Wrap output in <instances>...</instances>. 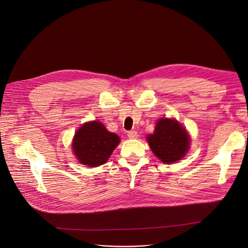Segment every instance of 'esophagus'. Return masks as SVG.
<instances>
[{
    "instance_id": "1",
    "label": "esophagus",
    "mask_w": 248,
    "mask_h": 248,
    "mask_svg": "<svg viewBox=\"0 0 248 248\" xmlns=\"http://www.w3.org/2000/svg\"><path fill=\"white\" fill-rule=\"evenodd\" d=\"M127 136H128L130 139H135V138H137L138 134H137V131L131 130V131H128V132H127Z\"/></svg>"
}]
</instances>
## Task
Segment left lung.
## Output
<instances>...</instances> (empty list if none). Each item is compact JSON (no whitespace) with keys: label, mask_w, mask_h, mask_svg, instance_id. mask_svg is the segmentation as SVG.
Masks as SVG:
<instances>
[{"label":"left lung","mask_w":248,"mask_h":248,"mask_svg":"<svg viewBox=\"0 0 248 248\" xmlns=\"http://www.w3.org/2000/svg\"><path fill=\"white\" fill-rule=\"evenodd\" d=\"M148 144L165 164L182 160L189 149L190 137L186 128L174 119H160L152 134L147 136Z\"/></svg>","instance_id":"obj_1"}]
</instances>
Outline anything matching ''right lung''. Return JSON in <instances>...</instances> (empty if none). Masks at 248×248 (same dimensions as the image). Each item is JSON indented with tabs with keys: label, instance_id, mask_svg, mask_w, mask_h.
Returning <instances> with one entry per match:
<instances>
[{
	"label": "right lung",
	"instance_id": "right-lung-1",
	"mask_svg": "<svg viewBox=\"0 0 248 248\" xmlns=\"http://www.w3.org/2000/svg\"><path fill=\"white\" fill-rule=\"evenodd\" d=\"M120 141L119 135L108 131L102 123L94 121L84 124L76 132L73 150L80 164L94 168L108 161Z\"/></svg>",
	"mask_w": 248,
	"mask_h": 248
}]
</instances>
